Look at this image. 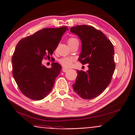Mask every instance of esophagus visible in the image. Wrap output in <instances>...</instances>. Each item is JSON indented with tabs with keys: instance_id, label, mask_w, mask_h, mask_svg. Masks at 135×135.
Returning a JSON list of instances; mask_svg holds the SVG:
<instances>
[{
	"instance_id": "1",
	"label": "esophagus",
	"mask_w": 135,
	"mask_h": 135,
	"mask_svg": "<svg viewBox=\"0 0 135 135\" xmlns=\"http://www.w3.org/2000/svg\"><path fill=\"white\" fill-rule=\"evenodd\" d=\"M68 71V70L67 69V68H62V71L64 73H66V72H67V71Z\"/></svg>"
}]
</instances>
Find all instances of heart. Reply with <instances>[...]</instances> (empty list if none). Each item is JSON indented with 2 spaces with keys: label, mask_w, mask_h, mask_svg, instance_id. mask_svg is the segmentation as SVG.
<instances>
[{
  "label": "heart",
  "mask_w": 135,
  "mask_h": 135,
  "mask_svg": "<svg viewBox=\"0 0 135 135\" xmlns=\"http://www.w3.org/2000/svg\"><path fill=\"white\" fill-rule=\"evenodd\" d=\"M76 41H78V40L76 38L70 37L68 39L67 43L68 44V45H70ZM74 61V60L73 58L66 57H62V58H61V59H59V62L62 66H63V67H66V68H70L73 65Z\"/></svg>",
  "instance_id": "b5f03b06"
}]
</instances>
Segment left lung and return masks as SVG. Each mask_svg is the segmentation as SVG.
<instances>
[{
    "mask_svg": "<svg viewBox=\"0 0 135 135\" xmlns=\"http://www.w3.org/2000/svg\"><path fill=\"white\" fill-rule=\"evenodd\" d=\"M81 40L79 61L88 64L86 72L78 70L74 90L84 99H91L104 91L111 81L115 68L114 47L101 31L91 26L78 25L70 28Z\"/></svg>",
    "mask_w": 135,
    "mask_h": 135,
    "instance_id": "1",
    "label": "left lung"
}]
</instances>
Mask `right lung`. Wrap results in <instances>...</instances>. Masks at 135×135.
Returning a JSON list of instances; mask_svg holds the SVG:
<instances>
[{"mask_svg": "<svg viewBox=\"0 0 135 135\" xmlns=\"http://www.w3.org/2000/svg\"><path fill=\"white\" fill-rule=\"evenodd\" d=\"M68 28H44L21 39L12 56L13 76L21 92L32 100H41L53 88L61 66L52 62L51 68L42 65L50 59Z\"/></svg>", "mask_w": 135, "mask_h": 135, "instance_id": "obj_1", "label": "right lung"}]
</instances>
